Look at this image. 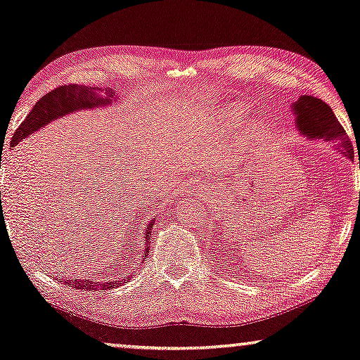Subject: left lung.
<instances>
[{"mask_svg":"<svg viewBox=\"0 0 360 360\" xmlns=\"http://www.w3.org/2000/svg\"><path fill=\"white\" fill-rule=\"evenodd\" d=\"M292 110L295 114L297 129L308 140H325L333 141L338 145V150L347 158L354 161V148L351 139L346 135V130L339 124L333 109L325 101L315 98V96L303 94L298 101L292 104ZM360 168V155H359Z\"/></svg>","mask_w":360,"mask_h":360,"instance_id":"8db88e82","label":"left lung"}]
</instances>
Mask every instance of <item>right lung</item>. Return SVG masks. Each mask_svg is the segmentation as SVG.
I'll return each mask as SVG.
<instances>
[{
  "instance_id": "1",
  "label": "right lung",
  "mask_w": 360,
  "mask_h": 360,
  "mask_svg": "<svg viewBox=\"0 0 360 360\" xmlns=\"http://www.w3.org/2000/svg\"><path fill=\"white\" fill-rule=\"evenodd\" d=\"M115 96L112 89H101V88H91V86H81V84H62L53 91H50L34 105L32 110L27 114L24 122L19 125L16 134L13 135L11 148H14L19 141L26 139L27 135L37 131L40 127L52 122V120L63 117V115L72 114L75 110L79 109H94V108H104V105L112 104L115 101ZM1 168V160H0ZM1 195V192H0ZM1 204V202H0ZM155 221L151 220L146 225L145 230V245L141 246V262L148 256V240L151 236V229H153ZM130 277H122V279H72L63 281L68 287L78 288V290H110V288L119 287L120 283H125Z\"/></svg>"
}]
</instances>
